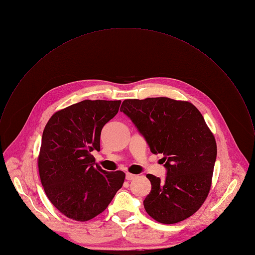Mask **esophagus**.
Here are the masks:
<instances>
[{
	"label": "esophagus",
	"instance_id": "obj_1",
	"mask_svg": "<svg viewBox=\"0 0 255 255\" xmlns=\"http://www.w3.org/2000/svg\"><path fill=\"white\" fill-rule=\"evenodd\" d=\"M137 176L136 175H134V174H131V173H127V175H126V179L127 180H128V181H130V180H133V179H135Z\"/></svg>",
	"mask_w": 255,
	"mask_h": 255
}]
</instances>
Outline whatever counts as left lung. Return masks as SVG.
<instances>
[{
	"mask_svg": "<svg viewBox=\"0 0 255 255\" xmlns=\"http://www.w3.org/2000/svg\"><path fill=\"white\" fill-rule=\"evenodd\" d=\"M121 111L135 125L153 154H163L164 182L147 174L151 191L143 201L146 213L170 225L195 214L212 186L217 157L215 136L190 102L166 97L128 99Z\"/></svg>",
	"mask_w": 255,
	"mask_h": 255,
	"instance_id": "1",
	"label": "left lung"
}]
</instances>
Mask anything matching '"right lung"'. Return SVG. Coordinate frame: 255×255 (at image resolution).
<instances>
[{
    "mask_svg": "<svg viewBox=\"0 0 255 255\" xmlns=\"http://www.w3.org/2000/svg\"><path fill=\"white\" fill-rule=\"evenodd\" d=\"M121 101L85 100L57 111L47 122L37 158L44 192L69 219L86 222L104 212L122 188L126 174L94 166L103 127Z\"/></svg>",
    "mask_w": 255,
    "mask_h": 255,
    "instance_id": "add662e5",
    "label": "right lung"
}]
</instances>
